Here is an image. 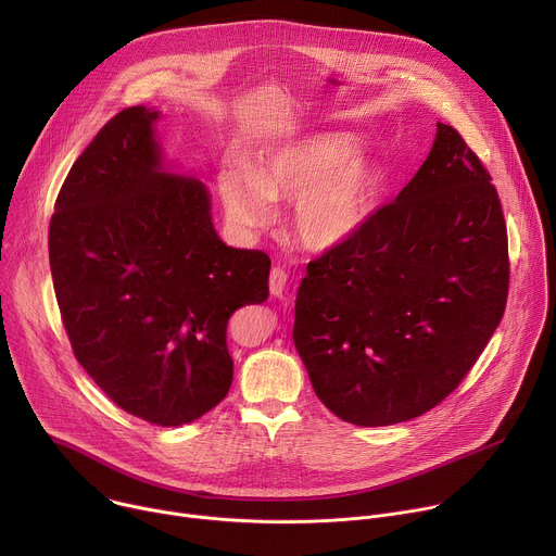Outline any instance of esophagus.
I'll use <instances>...</instances> for the list:
<instances>
[{
  "label": "esophagus",
  "mask_w": 556,
  "mask_h": 556,
  "mask_svg": "<svg viewBox=\"0 0 556 556\" xmlns=\"http://www.w3.org/2000/svg\"><path fill=\"white\" fill-rule=\"evenodd\" d=\"M286 283H288V273L279 266H275L270 270V279H268V286H270V294L273 296H283L286 292Z\"/></svg>",
  "instance_id": "34e87169"
}]
</instances>
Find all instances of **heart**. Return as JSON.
Instances as JSON below:
<instances>
[{
	"instance_id": "1",
	"label": "heart",
	"mask_w": 556,
	"mask_h": 556,
	"mask_svg": "<svg viewBox=\"0 0 556 556\" xmlns=\"http://www.w3.org/2000/svg\"><path fill=\"white\" fill-rule=\"evenodd\" d=\"M380 189L376 167L345 134H314L275 147L242 169L219 176L228 219L255 232L277 217L273 202L290 200V230L301 244L328 251L367 222Z\"/></svg>"
}]
</instances>
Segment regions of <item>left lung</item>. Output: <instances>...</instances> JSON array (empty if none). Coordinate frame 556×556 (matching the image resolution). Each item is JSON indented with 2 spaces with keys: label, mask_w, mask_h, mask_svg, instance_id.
<instances>
[{
  "label": "left lung",
  "mask_w": 556,
  "mask_h": 556,
  "mask_svg": "<svg viewBox=\"0 0 556 556\" xmlns=\"http://www.w3.org/2000/svg\"><path fill=\"white\" fill-rule=\"evenodd\" d=\"M508 235L491 174L438 123L427 161L348 242L307 264L294 348L341 420L387 427L457 389L497 330Z\"/></svg>",
  "instance_id": "1"
}]
</instances>
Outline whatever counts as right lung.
Segmentation results:
<instances>
[{
	"label": "right lung",
	"mask_w": 556,
	"mask_h": 556,
	"mask_svg": "<svg viewBox=\"0 0 556 556\" xmlns=\"http://www.w3.org/2000/svg\"><path fill=\"white\" fill-rule=\"evenodd\" d=\"M157 116L118 112L76 157L48 253L76 361L127 414L180 427L228 393L226 326L268 299L270 257L226 247L206 187L163 169Z\"/></svg>",
	"instance_id": "right-lung-1"
}]
</instances>
